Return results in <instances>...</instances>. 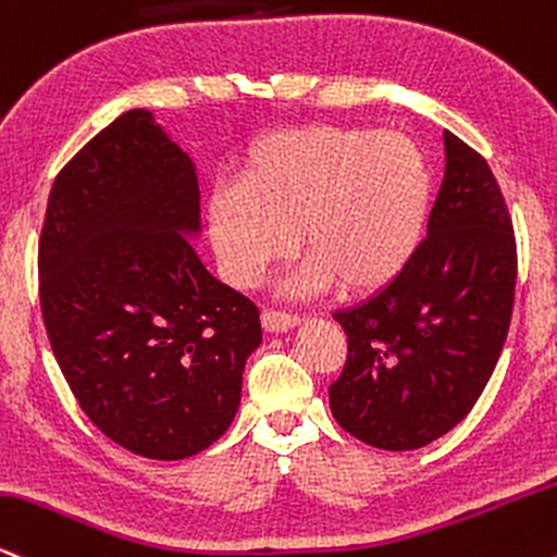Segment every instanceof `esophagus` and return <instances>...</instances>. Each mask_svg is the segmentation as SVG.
<instances>
[{
    "label": "esophagus",
    "mask_w": 557,
    "mask_h": 557,
    "mask_svg": "<svg viewBox=\"0 0 557 557\" xmlns=\"http://www.w3.org/2000/svg\"><path fill=\"white\" fill-rule=\"evenodd\" d=\"M260 320H263L265 331L281 333V331L294 329V325L299 323V315H294V312H284V310H273V307H265Z\"/></svg>",
    "instance_id": "esophagus-1"
}]
</instances>
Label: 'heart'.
<instances>
[{
  "mask_svg": "<svg viewBox=\"0 0 557 557\" xmlns=\"http://www.w3.org/2000/svg\"><path fill=\"white\" fill-rule=\"evenodd\" d=\"M433 174L404 135L364 127H307L268 137L247 159L242 189L215 193L208 226L221 268L252 286L299 250L305 289L336 284L370 297L401 276L424 237Z\"/></svg>",
  "mask_w": 557,
  "mask_h": 557,
  "instance_id": "1",
  "label": "heart"
}]
</instances>
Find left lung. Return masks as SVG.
<instances>
[{"mask_svg":"<svg viewBox=\"0 0 557 557\" xmlns=\"http://www.w3.org/2000/svg\"><path fill=\"white\" fill-rule=\"evenodd\" d=\"M516 237L487 161L446 133V180L428 237L401 276L333 320L346 362L331 383L336 422L383 450H414L472 411L506 342Z\"/></svg>","mask_w":557,"mask_h":557,"instance_id":"obj_1","label":"left lung"}]
</instances>
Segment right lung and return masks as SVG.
Returning <instances> with one entry per match:
<instances>
[{
  "mask_svg": "<svg viewBox=\"0 0 557 557\" xmlns=\"http://www.w3.org/2000/svg\"><path fill=\"white\" fill-rule=\"evenodd\" d=\"M193 163L133 109L90 137L51 187L38 299L59 370L88 420L146 459L200 454L237 414L260 344L252 299L206 271Z\"/></svg>",
  "mask_w": 557,
  "mask_h": 557,
  "instance_id": "obj_1",
  "label": "right lung"
}]
</instances>
